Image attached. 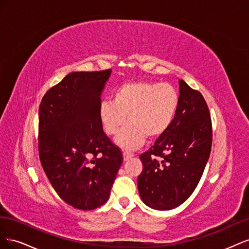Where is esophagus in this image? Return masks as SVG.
<instances>
[{
	"label": "esophagus",
	"mask_w": 249,
	"mask_h": 249,
	"mask_svg": "<svg viewBox=\"0 0 249 249\" xmlns=\"http://www.w3.org/2000/svg\"><path fill=\"white\" fill-rule=\"evenodd\" d=\"M133 156H134V154L131 153V152H124V161L129 160V159H131Z\"/></svg>",
	"instance_id": "esophagus-1"
}]
</instances>
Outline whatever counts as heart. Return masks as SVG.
I'll list each match as a JSON object with an SVG mask.
<instances>
[{
  "label": "heart",
  "mask_w": 249,
  "mask_h": 249,
  "mask_svg": "<svg viewBox=\"0 0 249 249\" xmlns=\"http://www.w3.org/2000/svg\"><path fill=\"white\" fill-rule=\"evenodd\" d=\"M178 105V90L168 83L127 82L113 90L112 101L100 104L99 118L109 136H116L127 120L116 143L131 150L141 146L146 136L150 139L162 136L175 120Z\"/></svg>",
  "instance_id": "b5f03b06"
}]
</instances>
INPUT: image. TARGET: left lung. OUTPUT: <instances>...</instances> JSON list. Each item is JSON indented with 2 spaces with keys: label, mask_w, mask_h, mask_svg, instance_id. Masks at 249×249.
Wrapping results in <instances>:
<instances>
[{
  "label": "left lung",
  "mask_w": 249,
  "mask_h": 249,
  "mask_svg": "<svg viewBox=\"0 0 249 249\" xmlns=\"http://www.w3.org/2000/svg\"><path fill=\"white\" fill-rule=\"evenodd\" d=\"M212 120L198 90L179 80V105L169 129L140 155V197L146 206L167 211L182 205L198 185L212 146Z\"/></svg>",
  "instance_id": "8db88e82"
}]
</instances>
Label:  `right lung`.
Returning a JSON list of instances; mask_svg holds the SVG:
<instances>
[{
	"label": "right lung",
	"mask_w": 249,
	"mask_h": 249,
	"mask_svg": "<svg viewBox=\"0 0 249 249\" xmlns=\"http://www.w3.org/2000/svg\"><path fill=\"white\" fill-rule=\"evenodd\" d=\"M111 70L71 72L43 95L39 106L38 153L58 195L79 210L103 206L123 154L99 118L101 93Z\"/></svg>",
	"instance_id": "add662e5"
}]
</instances>
